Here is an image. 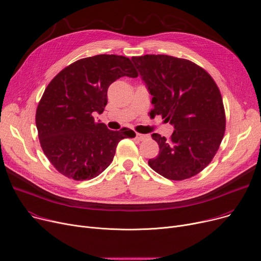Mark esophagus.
<instances>
[{
    "mask_svg": "<svg viewBox=\"0 0 261 261\" xmlns=\"http://www.w3.org/2000/svg\"><path fill=\"white\" fill-rule=\"evenodd\" d=\"M136 138H137V139L139 140V141H144V140L148 139L149 136H148V135H142V134L137 133V134H136Z\"/></svg>",
    "mask_w": 261,
    "mask_h": 261,
    "instance_id": "34e87169",
    "label": "esophagus"
}]
</instances>
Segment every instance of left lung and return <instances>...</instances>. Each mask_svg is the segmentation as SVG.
<instances>
[{"mask_svg":"<svg viewBox=\"0 0 261 261\" xmlns=\"http://www.w3.org/2000/svg\"><path fill=\"white\" fill-rule=\"evenodd\" d=\"M132 60L152 96L150 117L160 115L175 128L168 139L151 135L160 150L148 165L171 180L196 176L211 163L224 136L225 112L216 82L187 59L145 55Z\"/></svg>","mask_w":261,"mask_h":261,"instance_id":"8db88e82","label":"left lung"}]
</instances>
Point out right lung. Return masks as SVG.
Masks as SVG:
<instances>
[{
  "mask_svg": "<svg viewBox=\"0 0 261 261\" xmlns=\"http://www.w3.org/2000/svg\"><path fill=\"white\" fill-rule=\"evenodd\" d=\"M136 78L123 56L98 55L80 59L61 70L45 88L36 112L41 147L56 170L76 181L100 175L115 156L118 143L134 130H111L95 121L107 104L109 86L121 76Z\"/></svg>",
  "mask_w": 261,
  "mask_h": 261,
  "instance_id": "right-lung-1",
  "label": "right lung"
}]
</instances>
